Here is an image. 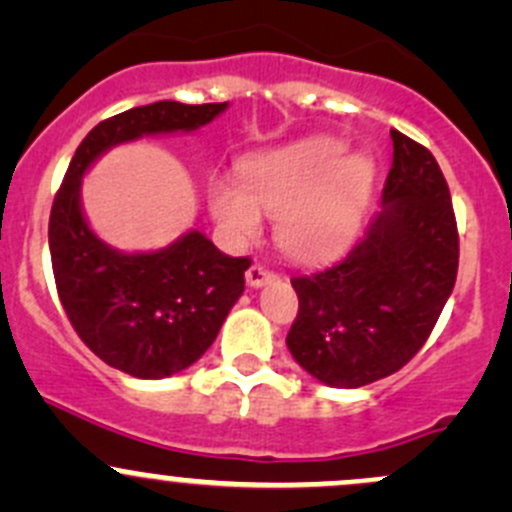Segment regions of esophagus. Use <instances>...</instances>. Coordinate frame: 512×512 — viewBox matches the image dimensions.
Wrapping results in <instances>:
<instances>
[{"instance_id": "34e87169", "label": "esophagus", "mask_w": 512, "mask_h": 512, "mask_svg": "<svg viewBox=\"0 0 512 512\" xmlns=\"http://www.w3.org/2000/svg\"><path fill=\"white\" fill-rule=\"evenodd\" d=\"M272 280H277V275H275V272L265 270V267H262V265H252L250 270L245 272V282H247V287H252V289L270 285Z\"/></svg>"}]
</instances>
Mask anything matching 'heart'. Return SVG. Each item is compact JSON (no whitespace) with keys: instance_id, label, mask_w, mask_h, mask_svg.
<instances>
[{"instance_id":"obj_1","label":"heart","mask_w":512,"mask_h":512,"mask_svg":"<svg viewBox=\"0 0 512 512\" xmlns=\"http://www.w3.org/2000/svg\"><path fill=\"white\" fill-rule=\"evenodd\" d=\"M376 170L364 153H344L337 138H307L242 165L240 180L208 185V208L230 240L262 232V215L277 218L282 252L324 262L352 242L374 193Z\"/></svg>"}]
</instances>
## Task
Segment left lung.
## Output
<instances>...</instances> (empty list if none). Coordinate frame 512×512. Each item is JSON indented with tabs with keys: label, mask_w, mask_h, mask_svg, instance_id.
I'll return each instance as SVG.
<instances>
[{
	"label": "left lung",
	"mask_w": 512,
	"mask_h": 512,
	"mask_svg": "<svg viewBox=\"0 0 512 512\" xmlns=\"http://www.w3.org/2000/svg\"><path fill=\"white\" fill-rule=\"evenodd\" d=\"M394 163L384 208L344 260L294 277L299 312L287 349L334 389L399 371L426 344L458 272L451 193L436 158L391 131Z\"/></svg>",
	"instance_id": "1"
}]
</instances>
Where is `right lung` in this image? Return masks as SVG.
Returning a JSON list of instances; mask_svg holds the SVG:
<instances>
[{
    "label": "right lung",
    "instance_id": "1",
    "mask_svg": "<svg viewBox=\"0 0 512 512\" xmlns=\"http://www.w3.org/2000/svg\"><path fill=\"white\" fill-rule=\"evenodd\" d=\"M225 103L156 101L101 121L76 148L49 218V250L59 299L81 342L113 369L165 379L193 366L218 337L245 292L247 257L220 252L188 230L153 252H121L91 230L81 183L91 165L121 143L193 133Z\"/></svg>",
    "mask_w": 512,
    "mask_h": 512
}]
</instances>
